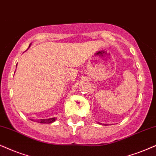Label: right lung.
<instances>
[{
	"mask_svg": "<svg viewBox=\"0 0 156 156\" xmlns=\"http://www.w3.org/2000/svg\"><path fill=\"white\" fill-rule=\"evenodd\" d=\"M29 46V47H30ZM32 121H34V119H31ZM56 120V118H51V119H40V120H38L37 122L38 123H40V124H51V123L54 122Z\"/></svg>",
	"mask_w": 156,
	"mask_h": 156,
	"instance_id": "obj_1",
	"label": "right lung"
}]
</instances>
